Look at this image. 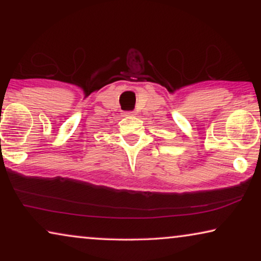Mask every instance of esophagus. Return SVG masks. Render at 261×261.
Returning <instances> with one entry per match:
<instances>
[{
    "label": "esophagus",
    "instance_id": "34e87169",
    "mask_svg": "<svg viewBox=\"0 0 261 261\" xmlns=\"http://www.w3.org/2000/svg\"><path fill=\"white\" fill-rule=\"evenodd\" d=\"M134 115V112H126L124 113V116H132Z\"/></svg>",
    "mask_w": 261,
    "mask_h": 261
}]
</instances>
